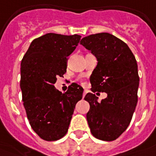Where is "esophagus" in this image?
Returning a JSON list of instances; mask_svg holds the SVG:
<instances>
[{"label":"esophagus","mask_w":156,"mask_h":156,"mask_svg":"<svg viewBox=\"0 0 156 156\" xmlns=\"http://www.w3.org/2000/svg\"><path fill=\"white\" fill-rule=\"evenodd\" d=\"M87 93V90H84V91H83V98H84V97L86 96Z\"/></svg>","instance_id":"1"}]
</instances>
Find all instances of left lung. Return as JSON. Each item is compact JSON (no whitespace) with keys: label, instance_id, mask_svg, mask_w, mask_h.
Segmentation results:
<instances>
[{"label":"left lung","instance_id":"obj_1","mask_svg":"<svg viewBox=\"0 0 156 156\" xmlns=\"http://www.w3.org/2000/svg\"><path fill=\"white\" fill-rule=\"evenodd\" d=\"M97 59L90 82L93 92H106L97 101L95 94H87L90 105L87 119L96 138L110 141L117 139L129 125L137 103L139 76L137 64L128 45L107 33L91 34L80 41Z\"/></svg>","mask_w":156,"mask_h":156}]
</instances>
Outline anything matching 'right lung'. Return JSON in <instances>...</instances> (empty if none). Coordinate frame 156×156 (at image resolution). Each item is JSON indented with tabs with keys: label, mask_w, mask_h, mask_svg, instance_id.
Listing matches in <instances>:
<instances>
[{
	"label": "right lung",
	"mask_w": 156,
	"mask_h": 156,
	"mask_svg": "<svg viewBox=\"0 0 156 156\" xmlns=\"http://www.w3.org/2000/svg\"><path fill=\"white\" fill-rule=\"evenodd\" d=\"M80 35L47 33L34 39L21 62L20 88L31 127L41 139L52 141L67 133L73 110L83 89L73 83L62 93L55 88L66 73L67 56L79 43Z\"/></svg>",
	"instance_id": "1"
}]
</instances>
